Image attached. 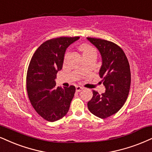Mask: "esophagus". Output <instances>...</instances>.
I'll return each instance as SVG.
<instances>
[{
    "label": "esophagus",
    "mask_w": 152,
    "mask_h": 152,
    "mask_svg": "<svg viewBox=\"0 0 152 152\" xmlns=\"http://www.w3.org/2000/svg\"><path fill=\"white\" fill-rule=\"evenodd\" d=\"M82 89H83V87H80V86H77V87H76V91H77V92H80V91H81Z\"/></svg>",
    "instance_id": "esophagus-1"
}]
</instances>
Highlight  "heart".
<instances>
[{
  "instance_id": "1",
  "label": "heart",
  "mask_w": 152,
  "mask_h": 152,
  "mask_svg": "<svg viewBox=\"0 0 152 152\" xmlns=\"http://www.w3.org/2000/svg\"><path fill=\"white\" fill-rule=\"evenodd\" d=\"M79 48L80 50L82 52L83 56L89 55V54H91V53H96V50H95V48L89 44H82L80 45ZM67 55V53L66 54V56Z\"/></svg>"
}]
</instances>
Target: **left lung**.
I'll use <instances>...</instances> for the list:
<instances>
[{
	"label": "left lung",
	"mask_w": 152,
	"mask_h": 152,
	"mask_svg": "<svg viewBox=\"0 0 152 152\" xmlns=\"http://www.w3.org/2000/svg\"><path fill=\"white\" fill-rule=\"evenodd\" d=\"M87 39L102 56L99 76L106 88L102 94L94 90L87 106L91 113L104 119L117 113L126 102L131 82L130 65L124 51L117 44L104 39Z\"/></svg>",
	"instance_id": "8db88e82"
}]
</instances>
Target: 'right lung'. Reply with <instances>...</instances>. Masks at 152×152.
<instances>
[{
    "instance_id": "obj_1",
    "label": "right lung",
    "mask_w": 152,
    "mask_h": 152,
    "mask_svg": "<svg viewBox=\"0 0 152 152\" xmlns=\"http://www.w3.org/2000/svg\"><path fill=\"white\" fill-rule=\"evenodd\" d=\"M79 37H59L46 41L31 58L27 74V90L33 108L43 118L54 122L69 110L75 87H56V74L63 67L67 48Z\"/></svg>"
}]
</instances>
